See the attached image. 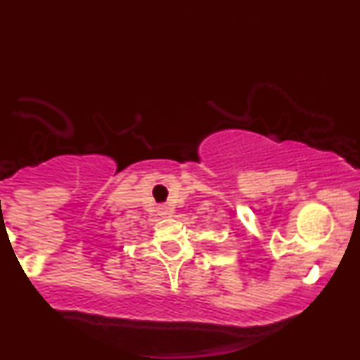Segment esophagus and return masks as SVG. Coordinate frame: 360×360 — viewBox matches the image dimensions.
<instances>
[{"mask_svg": "<svg viewBox=\"0 0 360 360\" xmlns=\"http://www.w3.org/2000/svg\"><path fill=\"white\" fill-rule=\"evenodd\" d=\"M160 214H169V210L166 208V206H162V208H160Z\"/></svg>", "mask_w": 360, "mask_h": 360, "instance_id": "34e87169", "label": "esophagus"}]
</instances>
